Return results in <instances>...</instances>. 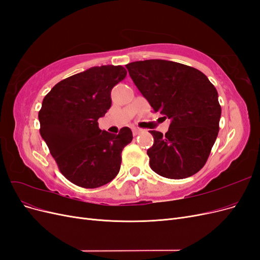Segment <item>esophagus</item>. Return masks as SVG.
Returning <instances> with one entry per match:
<instances>
[{
	"label": "esophagus",
	"instance_id": "1",
	"mask_svg": "<svg viewBox=\"0 0 260 260\" xmlns=\"http://www.w3.org/2000/svg\"><path fill=\"white\" fill-rule=\"evenodd\" d=\"M141 132H142V130H140V129H137V128H133V129H132V133H133V136H135V137L139 136Z\"/></svg>",
	"mask_w": 260,
	"mask_h": 260
}]
</instances>
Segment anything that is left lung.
Here are the masks:
<instances>
[{"mask_svg": "<svg viewBox=\"0 0 260 260\" xmlns=\"http://www.w3.org/2000/svg\"><path fill=\"white\" fill-rule=\"evenodd\" d=\"M153 111L171 120L162 135L152 130L149 166L161 177L184 179L206 164L219 132L218 92L199 69L165 59L125 65Z\"/></svg>", "mask_w": 260, "mask_h": 260, "instance_id": "left-lung-1", "label": "left lung"}]
</instances>
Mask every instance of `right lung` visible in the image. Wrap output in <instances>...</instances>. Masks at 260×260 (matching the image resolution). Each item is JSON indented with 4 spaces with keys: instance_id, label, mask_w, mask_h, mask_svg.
I'll return each mask as SVG.
<instances>
[{
    "instance_id": "right-lung-1",
    "label": "right lung",
    "mask_w": 260,
    "mask_h": 260,
    "mask_svg": "<svg viewBox=\"0 0 260 260\" xmlns=\"http://www.w3.org/2000/svg\"><path fill=\"white\" fill-rule=\"evenodd\" d=\"M125 76L122 66L91 67L55 84L43 99L41 137L61 174L78 186H102L119 172L132 131L123 127L112 135L98 120L111 108L112 89Z\"/></svg>"
}]
</instances>
